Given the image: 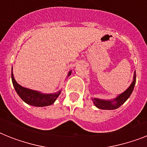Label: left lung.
<instances>
[{
	"label": "left lung",
	"mask_w": 147,
	"mask_h": 147,
	"mask_svg": "<svg viewBox=\"0 0 147 147\" xmlns=\"http://www.w3.org/2000/svg\"><path fill=\"white\" fill-rule=\"evenodd\" d=\"M135 83H136V71L134 73V79L132 83L130 84L127 89L124 91L123 93H121L112 100H104V99H99V98H92L94 105L98 108L102 110H114L121 107L126 100H127L130 94H132L133 90L134 88Z\"/></svg>",
	"instance_id": "obj_1"
}]
</instances>
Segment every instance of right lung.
I'll list each match as a JSON object with an SVG mask.
<instances>
[{
  "label": "right lung",
  "instance_id": "obj_1",
  "mask_svg": "<svg viewBox=\"0 0 147 147\" xmlns=\"http://www.w3.org/2000/svg\"><path fill=\"white\" fill-rule=\"evenodd\" d=\"M71 71H69L68 73V77L71 75ZM11 78H12L13 85L17 94L20 97V98L24 102L32 106H35V107H45V106L53 105L57 99L62 91V90H59V92L52 93V94H43L38 91L29 89V88L23 87L21 85H20L15 80L14 76L13 74V70L11 71Z\"/></svg>",
  "mask_w": 147,
  "mask_h": 147
}]
</instances>
